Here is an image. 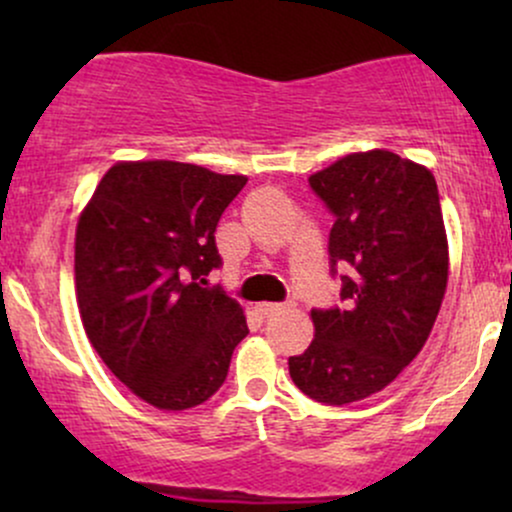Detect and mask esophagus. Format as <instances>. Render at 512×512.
I'll use <instances>...</instances> for the list:
<instances>
[{"label": "esophagus", "mask_w": 512, "mask_h": 512, "mask_svg": "<svg viewBox=\"0 0 512 512\" xmlns=\"http://www.w3.org/2000/svg\"><path fill=\"white\" fill-rule=\"evenodd\" d=\"M281 308H284V305H281V303H257V313L264 315V317L279 313Z\"/></svg>", "instance_id": "esophagus-1"}]
</instances>
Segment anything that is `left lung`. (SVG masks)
<instances>
[{
	"instance_id": "8db88e82",
	"label": "left lung",
	"mask_w": 512,
	"mask_h": 512,
	"mask_svg": "<svg viewBox=\"0 0 512 512\" xmlns=\"http://www.w3.org/2000/svg\"><path fill=\"white\" fill-rule=\"evenodd\" d=\"M330 207V257L349 264L344 308L310 310L315 339L289 358L293 383L325 404L380 392L424 349L448 289V236L438 185L387 149L349 154L310 175Z\"/></svg>"
}]
</instances>
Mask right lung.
<instances>
[{"instance_id": "right-lung-1", "label": "right lung", "mask_w": 512, "mask_h": 512, "mask_svg": "<svg viewBox=\"0 0 512 512\" xmlns=\"http://www.w3.org/2000/svg\"><path fill=\"white\" fill-rule=\"evenodd\" d=\"M245 182L195 163L117 161L81 211V322L110 373L151 407L207 402L248 334L240 303L202 286L221 264L216 223Z\"/></svg>"}]
</instances>
